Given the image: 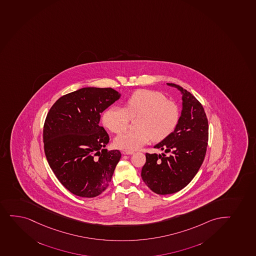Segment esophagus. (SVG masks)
Listing matches in <instances>:
<instances>
[{"instance_id":"34e87169","label":"esophagus","mask_w":256,"mask_h":256,"mask_svg":"<svg viewBox=\"0 0 256 256\" xmlns=\"http://www.w3.org/2000/svg\"><path fill=\"white\" fill-rule=\"evenodd\" d=\"M134 153V150H122V154L124 155H132Z\"/></svg>"}]
</instances>
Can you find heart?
I'll return each instance as SVG.
<instances>
[{"mask_svg": "<svg viewBox=\"0 0 256 256\" xmlns=\"http://www.w3.org/2000/svg\"><path fill=\"white\" fill-rule=\"evenodd\" d=\"M137 118L138 130L124 132L115 138L118 148L134 150L152 138L156 142L164 140L176 130L180 112L177 104L162 92L138 89L126 98L124 108L112 106L106 110L102 122L110 131L119 134L128 128L130 119Z\"/></svg>", "mask_w": 256, "mask_h": 256, "instance_id": "obj_1", "label": "heart"}]
</instances>
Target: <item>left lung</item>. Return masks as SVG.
<instances>
[{
  "mask_svg": "<svg viewBox=\"0 0 256 256\" xmlns=\"http://www.w3.org/2000/svg\"><path fill=\"white\" fill-rule=\"evenodd\" d=\"M167 84L180 91L181 116L174 131L154 146L165 153H146L141 171L146 184L159 195L177 192L189 184L202 164L208 140V122L201 103L182 86Z\"/></svg>",
  "mask_w": 256,
  "mask_h": 256,
  "instance_id": "1",
  "label": "left lung"
}]
</instances>
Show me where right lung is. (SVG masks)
<instances>
[{
  "label": "right lung",
  "mask_w": 256,
  "mask_h": 256,
  "mask_svg": "<svg viewBox=\"0 0 256 256\" xmlns=\"http://www.w3.org/2000/svg\"><path fill=\"white\" fill-rule=\"evenodd\" d=\"M120 96L110 88H84L64 95L49 110L45 155L58 180L74 195L94 198L112 180L121 152L104 149L109 135L98 124L100 113Z\"/></svg>",
  "instance_id": "right-lung-1"
}]
</instances>
